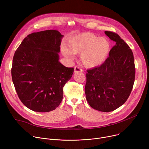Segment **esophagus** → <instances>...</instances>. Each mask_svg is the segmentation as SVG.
<instances>
[{
    "instance_id": "34e87169",
    "label": "esophagus",
    "mask_w": 149,
    "mask_h": 149,
    "mask_svg": "<svg viewBox=\"0 0 149 149\" xmlns=\"http://www.w3.org/2000/svg\"><path fill=\"white\" fill-rule=\"evenodd\" d=\"M82 72V70L79 68V67L78 66H75L74 68V72L77 73V72Z\"/></svg>"
}]
</instances>
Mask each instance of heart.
<instances>
[{"label": "heart", "mask_w": 149, "mask_h": 149, "mask_svg": "<svg viewBox=\"0 0 149 149\" xmlns=\"http://www.w3.org/2000/svg\"><path fill=\"white\" fill-rule=\"evenodd\" d=\"M68 47L62 48L63 55L72 58L74 54H80V61L87 68H95L102 65L107 59L111 50L109 40L89 32L71 38L68 42Z\"/></svg>", "instance_id": "heart-1"}]
</instances>
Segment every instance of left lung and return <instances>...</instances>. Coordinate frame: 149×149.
Returning <instances> with one entry per match:
<instances>
[{"mask_svg":"<svg viewBox=\"0 0 149 149\" xmlns=\"http://www.w3.org/2000/svg\"><path fill=\"white\" fill-rule=\"evenodd\" d=\"M104 33L116 45L101 66L87 70L85 93L92 108L107 112L116 109L128 99L136 70L133 53L128 45L118 34L107 31Z\"/></svg>","mask_w":149,"mask_h":149,"instance_id":"8db88e82","label":"left lung"}]
</instances>
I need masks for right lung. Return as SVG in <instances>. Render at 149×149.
<instances>
[{"mask_svg": "<svg viewBox=\"0 0 149 149\" xmlns=\"http://www.w3.org/2000/svg\"><path fill=\"white\" fill-rule=\"evenodd\" d=\"M63 37L57 30L33 33L15 52L12 81L21 101L33 111L55 110L62 102L64 85L72 77L74 68L59 61Z\"/></svg>", "mask_w": 149, "mask_h": 149, "instance_id": "add662e5", "label": "right lung"}]
</instances>
